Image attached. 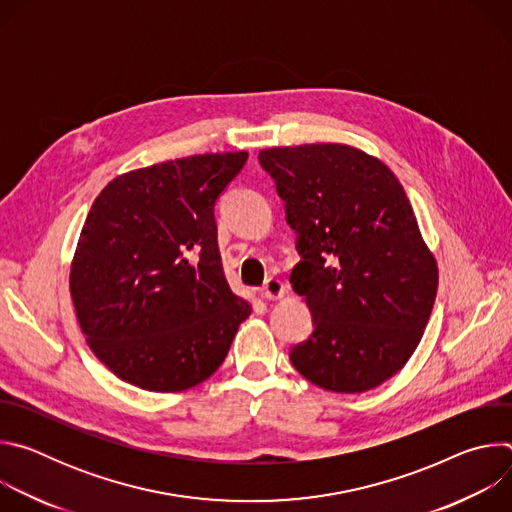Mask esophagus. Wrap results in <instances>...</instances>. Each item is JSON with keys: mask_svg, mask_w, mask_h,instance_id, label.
<instances>
[{"mask_svg": "<svg viewBox=\"0 0 512 512\" xmlns=\"http://www.w3.org/2000/svg\"><path fill=\"white\" fill-rule=\"evenodd\" d=\"M261 294L265 300H281L285 296V283L277 277H269L261 287Z\"/></svg>", "mask_w": 512, "mask_h": 512, "instance_id": "1", "label": "esophagus"}]
</instances>
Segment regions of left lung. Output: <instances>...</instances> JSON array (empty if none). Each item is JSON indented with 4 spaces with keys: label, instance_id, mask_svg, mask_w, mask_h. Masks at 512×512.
<instances>
[{
    "label": "left lung",
    "instance_id": "1",
    "mask_svg": "<svg viewBox=\"0 0 512 512\" xmlns=\"http://www.w3.org/2000/svg\"><path fill=\"white\" fill-rule=\"evenodd\" d=\"M285 200L302 261L289 283L314 332L289 360L316 387L371 391L415 352L437 294V261L395 174L346 143L259 152Z\"/></svg>",
    "mask_w": 512,
    "mask_h": 512
}]
</instances>
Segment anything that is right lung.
I'll list each match as a JSON object with an SVG mask.
<instances>
[{
  "label": "right lung",
  "mask_w": 512,
  "mask_h": 512,
  "mask_svg": "<svg viewBox=\"0 0 512 512\" xmlns=\"http://www.w3.org/2000/svg\"><path fill=\"white\" fill-rule=\"evenodd\" d=\"M249 154H198L125 172L95 198L70 261V300L93 354L121 381L180 393L229 354L251 304L233 294L214 202Z\"/></svg>",
  "instance_id": "add662e5"
}]
</instances>
